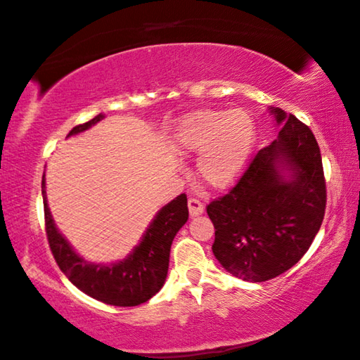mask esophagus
<instances>
[{
    "label": "esophagus",
    "instance_id": "34e87169",
    "mask_svg": "<svg viewBox=\"0 0 360 360\" xmlns=\"http://www.w3.org/2000/svg\"><path fill=\"white\" fill-rule=\"evenodd\" d=\"M187 205H189L191 217H197L204 212V204H202L199 199H194V197H191L189 202H187Z\"/></svg>",
    "mask_w": 360,
    "mask_h": 360
}]
</instances>
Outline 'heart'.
<instances>
[{"label":"heart","mask_w":360,"mask_h":360,"mask_svg":"<svg viewBox=\"0 0 360 360\" xmlns=\"http://www.w3.org/2000/svg\"><path fill=\"white\" fill-rule=\"evenodd\" d=\"M256 135V120L245 109H202L179 120L174 148L182 156L200 155V179L214 189H225L245 173Z\"/></svg>","instance_id":"1"}]
</instances>
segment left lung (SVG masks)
Listing matches in <instances>:
<instances>
[{
  "label": "left lung",
  "mask_w": 360,
  "mask_h": 360,
  "mask_svg": "<svg viewBox=\"0 0 360 360\" xmlns=\"http://www.w3.org/2000/svg\"><path fill=\"white\" fill-rule=\"evenodd\" d=\"M279 135L257 151L225 195L207 205L212 251L238 279L264 282L295 266L315 240L326 209L320 146L308 125L271 108ZM288 172V175L285 173Z\"/></svg>",
  "instance_id": "1"
}]
</instances>
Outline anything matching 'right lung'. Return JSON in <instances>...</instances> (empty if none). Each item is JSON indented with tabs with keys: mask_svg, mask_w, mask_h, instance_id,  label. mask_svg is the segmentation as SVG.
Returning a JSON list of instances; mask_svg holds the SVG:
<instances>
[{
	"mask_svg": "<svg viewBox=\"0 0 360 360\" xmlns=\"http://www.w3.org/2000/svg\"><path fill=\"white\" fill-rule=\"evenodd\" d=\"M103 117L104 115L99 114L89 122L77 125L70 130L68 136L88 130ZM42 195L50 251L60 271L75 287L86 295L114 307H136L160 292L168 276L171 245L176 233L189 219L186 194L178 195L156 214L140 245L124 261L109 266L84 261L57 230L45 197V174L42 176Z\"/></svg>",
	"mask_w": 360,
	"mask_h": 360,
	"instance_id": "obj_1",
	"label": "right lung"
}]
</instances>
